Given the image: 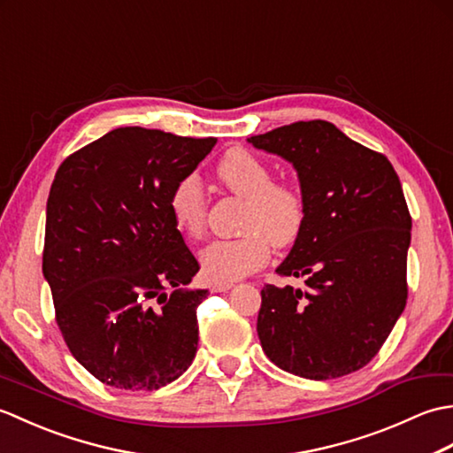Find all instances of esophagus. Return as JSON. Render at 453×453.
<instances>
[{
	"label": "esophagus",
	"instance_id": "1",
	"mask_svg": "<svg viewBox=\"0 0 453 453\" xmlns=\"http://www.w3.org/2000/svg\"><path fill=\"white\" fill-rule=\"evenodd\" d=\"M232 288H234V284L232 282H211L210 284V290L211 292H227V290H232Z\"/></svg>",
	"mask_w": 453,
	"mask_h": 453
}]
</instances>
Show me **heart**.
Returning <instances> with one entry per match:
<instances>
[{
	"label": "heart",
	"mask_w": 453,
	"mask_h": 453,
	"mask_svg": "<svg viewBox=\"0 0 453 453\" xmlns=\"http://www.w3.org/2000/svg\"><path fill=\"white\" fill-rule=\"evenodd\" d=\"M218 177L245 198L242 232L235 239H218L200 253V268L210 282H234L261 268L276 247L300 237L307 208L300 190L273 182L266 163L247 150H229L218 163ZM169 211L180 234L200 239L206 227V195L196 173L180 177L169 192Z\"/></svg>",
	"instance_id": "1"
}]
</instances>
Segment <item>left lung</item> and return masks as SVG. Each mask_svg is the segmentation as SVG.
<instances>
[{"instance_id": "1", "label": "left lung", "mask_w": 453, "mask_h": 453, "mask_svg": "<svg viewBox=\"0 0 453 453\" xmlns=\"http://www.w3.org/2000/svg\"><path fill=\"white\" fill-rule=\"evenodd\" d=\"M290 161L307 216L280 276L305 288L266 284L257 333L278 368L333 380L364 368L407 303L411 214L383 153L326 120L294 122L247 138Z\"/></svg>"}]
</instances>
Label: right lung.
<instances>
[{
  "instance_id": "add662e5",
  "label": "right lung",
  "mask_w": 453,
  "mask_h": 453,
  "mask_svg": "<svg viewBox=\"0 0 453 453\" xmlns=\"http://www.w3.org/2000/svg\"><path fill=\"white\" fill-rule=\"evenodd\" d=\"M216 142L117 128L56 171L42 274L67 349L111 388L159 389L195 360L208 290L188 288L200 266L171 218L169 192Z\"/></svg>"
}]
</instances>
